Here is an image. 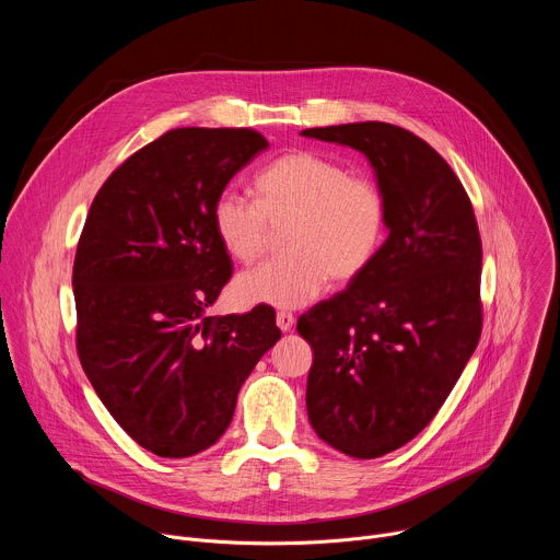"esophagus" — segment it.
<instances>
[{"instance_id":"obj_1","label":"esophagus","mask_w":560,"mask_h":560,"mask_svg":"<svg viewBox=\"0 0 560 560\" xmlns=\"http://www.w3.org/2000/svg\"><path fill=\"white\" fill-rule=\"evenodd\" d=\"M277 326H279V330L290 332L292 326H294V314H292V312H285V310L277 312Z\"/></svg>"}]
</instances>
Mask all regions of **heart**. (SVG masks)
Here are the masks:
<instances>
[{
    "label": "heart",
    "mask_w": 560,
    "mask_h": 560,
    "mask_svg": "<svg viewBox=\"0 0 560 560\" xmlns=\"http://www.w3.org/2000/svg\"><path fill=\"white\" fill-rule=\"evenodd\" d=\"M250 199L223 190L212 203V230L228 257L255 264L279 230L288 253L234 283L244 305L301 307L314 301L330 277L352 281L378 257L387 236L383 188L312 150H294L268 164Z\"/></svg>",
    "instance_id": "1"
}]
</instances>
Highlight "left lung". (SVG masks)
<instances>
[{
	"label": "left lung",
	"mask_w": 560,
	"mask_h": 560,
	"mask_svg": "<svg viewBox=\"0 0 560 560\" xmlns=\"http://www.w3.org/2000/svg\"><path fill=\"white\" fill-rule=\"evenodd\" d=\"M301 135L363 152L387 199L378 257L296 324L314 352V432L348 456L376 458L436 417L481 339V234L463 184L415 132L361 121Z\"/></svg>",
	"instance_id": "left-lung-1"
}]
</instances>
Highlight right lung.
<instances>
[{
	"label": "right lung",
	"instance_id": "1",
	"mask_svg": "<svg viewBox=\"0 0 560 560\" xmlns=\"http://www.w3.org/2000/svg\"><path fill=\"white\" fill-rule=\"evenodd\" d=\"M266 148L253 128L168 130L104 182L79 236V361L113 419L156 456L214 445L281 339L270 305L206 314L232 277L212 203Z\"/></svg>",
	"mask_w": 560,
	"mask_h": 560
}]
</instances>
